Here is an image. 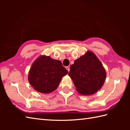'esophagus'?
I'll return each instance as SVG.
<instances>
[{"label": "esophagus", "instance_id": "esophagus-1", "mask_svg": "<svg viewBox=\"0 0 130 130\" xmlns=\"http://www.w3.org/2000/svg\"><path fill=\"white\" fill-rule=\"evenodd\" d=\"M66 69H67V70L69 71H69H70V68L69 67H66Z\"/></svg>", "mask_w": 130, "mask_h": 130}]
</instances>
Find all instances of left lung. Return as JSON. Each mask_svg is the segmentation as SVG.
<instances>
[{"instance_id":"obj_1","label":"left lung","mask_w":130,"mask_h":130,"mask_svg":"<svg viewBox=\"0 0 130 130\" xmlns=\"http://www.w3.org/2000/svg\"><path fill=\"white\" fill-rule=\"evenodd\" d=\"M69 75L78 92L82 95L95 93L103 86L106 73L93 52L88 51L71 65Z\"/></svg>"}]
</instances>
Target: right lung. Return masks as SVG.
<instances>
[{
	"label": "right lung",
	"instance_id": "add662e5",
	"mask_svg": "<svg viewBox=\"0 0 130 130\" xmlns=\"http://www.w3.org/2000/svg\"><path fill=\"white\" fill-rule=\"evenodd\" d=\"M68 71L60 61L42 56L35 61L28 74L29 83L42 93H49L56 89Z\"/></svg>",
	"mask_w": 130,
	"mask_h": 130
}]
</instances>
